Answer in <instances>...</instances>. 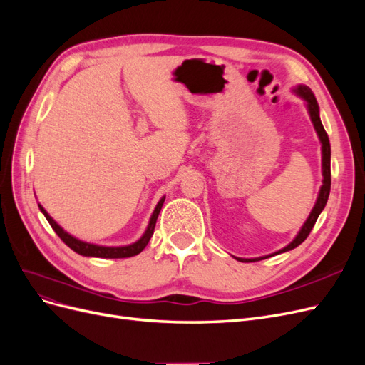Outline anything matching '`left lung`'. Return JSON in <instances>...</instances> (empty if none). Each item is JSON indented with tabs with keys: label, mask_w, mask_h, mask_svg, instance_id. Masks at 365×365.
Listing matches in <instances>:
<instances>
[{
	"label": "left lung",
	"mask_w": 365,
	"mask_h": 365,
	"mask_svg": "<svg viewBox=\"0 0 365 365\" xmlns=\"http://www.w3.org/2000/svg\"><path fill=\"white\" fill-rule=\"evenodd\" d=\"M294 92L297 93L299 97H302L304 101H307V108H308V112H309V116H311V121L314 124V128L317 135H319V139L322 143V170H323V185L320 187V192H319V197H317V202L311 210V214L308 217V220L304 221V225L302 226L300 232L297 233V237L294 238L287 247H284V249L273 253V255H268V256H261V257H253V259H244V257H237V261L240 262H255V261H262V259H267V257H272L274 255H279V253H284V252H288V250H292L296 249L297 245H300L304 240L308 238V235L311 233L314 225L317 218H319V215L322 214V210L324 209L326 203H327V198H329V192H331V144H329V138H327V133L324 130V127L320 121V112H319V103H317L315 100V96L312 93V91L304 86V85H299L296 89H294Z\"/></svg>",
	"instance_id": "1"
}]
</instances>
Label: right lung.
<instances>
[{
    "label": "right lung",
    "mask_w": 365,
    "mask_h": 365,
    "mask_svg": "<svg viewBox=\"0 0 365 365\" xmlns=\"http://www.w3.org/2000/svg\"><path fill=\"white\" fill-rule=\"evenodd\" d=\"M165 202V197H162L159 200V203L155 209V212H153L150 222L147 226V230L144 232L143 237H140L136 242L133 244H128V245H121V247H106V245H97V244H91V242H85L81 240H77L73 235H69L68 232H65L61 226L57 225V222L48 215V212L39 205L41 212L45 215V218L48 220L50 226L53 227V230L58 235V238H61L69 249L74 250L76 253L81 255V256H91V257H109V259H118V257H132L135 255H139L145 249V245L148 244L150 238L153 237V232H155V226H156V221L159 217V212L162 209V205Z\"/></svg>",
    "instance_id": "right-lung-1"
}]
</instances>
